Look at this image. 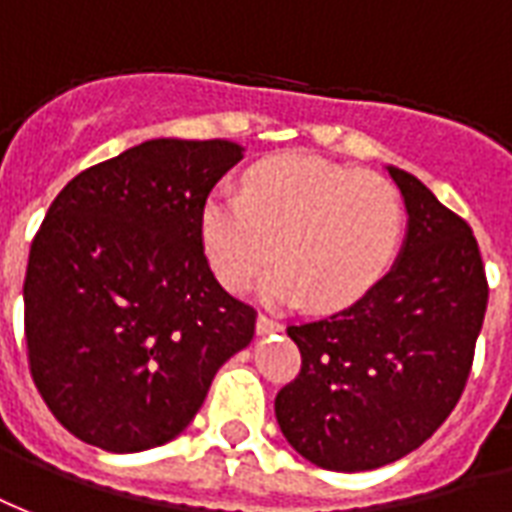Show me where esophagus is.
Wrapping results in <instances>:
<instances>
[{"label": "esophagus", "instance_id": "1", "mask_svg": "<svg viewBox=\"0 0 512 512\" xmlns=\"http://www.w3.org/2000/svg\"><path fill=\"white\" fill-rule=\"evenodd\" d=\"M278 330H283L281 322H275V319H270V316L259 313V319H256V333L270 335V333H278Z\"/></svg>", "mask_w": 512, "mask_h": 512}]
</instances>
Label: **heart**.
I'll list each match as a JSON object with an SVG mask.
<instances>
[{
  "instance_id": "1",
  "label": "heart",
  "mask_w": 512,
  "mask_h": 512,
  "mask_svg": "<svg viewBox=\"0 0 512 512\" xmlns=\"http://www.w3.org/2000/svg\"><path fill=\"white\" fill-rule=\"evenodd\" d=\"M212 270L245 289L278 253L283 264L261 283L267 302H308L346 311L384 281L404 245L401 190L316 155H278L245 174L240 193L212 190L199 212Z\"/></svg>"
}]
</instances>
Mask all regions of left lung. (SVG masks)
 I'll return each instance as SVG.
<instances>
[{"label": "left lung", "instance_id": "1", "mask_svg": "<svg viewBox=\"0 0 512 512\" xmlns=\"http://www.w3.org/2000/svg\"><path fill=\"white\" fill-rule=\"evenodd\" d=\"M387 171L409 215L393 270L352 308L286 327L302 368L275 395V417L302 458L333 472L393 464L445 423L488 305L469 223L409 171Z\"/></svg>", "mask_w": 512, "mask_h": 512}]
</instances>
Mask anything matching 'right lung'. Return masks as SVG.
<instances>
[{
  "label": "right lung",
  "mask_w": 512,
  "mask_h": 512,
  "mask_svg": "<svg viewBox=\"0 0 512 512\" xmlns=\"http://www.w3.org/2000/svg\"><path fill=\"white\" fill-rule=\"evenodd\" d=\"M234 141L152 138L59 190L24 278L29 371L81 442L138 453L182 434L256 311L210 270L199 212Z\"/></svg>",
  "instance_id": "right-lung-1"
}]
</instances>
